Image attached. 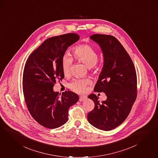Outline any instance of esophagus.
I'll return each mask as SVG.
<instances>
[{
	"label": "esophagus",
	"instance_id": "esophagus-1",
	"mask_svg": "<svg viewBox=\"0 0 158 158\" xmlns=\"http://www.w3.org/2000/svg\"><path fill=\"white\" fill-rule=\"evenodd\" d=\"M87 99V97L86 96H84V95H81L80 97V99H79V101H80V102H82V101H85L86 99Z\"/></svg>",
	"mask_w": 158,
	"mask_h": 158
}]
</instances>
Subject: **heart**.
<instances>
[{"label":"heart","mask_w":158,"mask_h":158,"mask_svg":"<svg viewBox=\"0 0 158 158\" xmlns=\"http://www.w3.org/2000/svg\"><path fill=\"white\" fill-rule=\"evenodd\" d=\"M74 56L77 60L83 63L86 66L91 69L97 64L98 56L96 51L88 45H81L77 46L74 49ZM73 57L69 54H66L62 57L61 67L63 73L64 75L69 74L72 63ZM89 83L88 80H76L70 84L73 90L79 92H85L87 85Z\"/></svg>","instance_id":"1"}]
</instances>
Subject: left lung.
Returning <instances> with one entry per match:
<instances>
[{
	"label": "left lung",
	"mask_w": 158,
	"mask_h": 158,
	"mask_svg": "<svg viewBox=\"0 0 158 158\" xmlns=\"http://www.w3.org/2000/svg\"><path fill=\"white\" fill-rule=\"evenodd\" d=\"M89 38L100 46L103 56L94 91L103 92L107 98L101 102L95 94L89 95L95 107L87 118L94 127L109 131L120 126L131 111L137 97V74L130 56L114 36L94 34Z\"/></svg>",
	"instance_id": "8db88e82"
}]
</instances>
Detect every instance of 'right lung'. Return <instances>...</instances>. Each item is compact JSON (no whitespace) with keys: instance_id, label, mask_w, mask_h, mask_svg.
Here are the masks:
<instances>
[{"instance_id":"1","label":"right lung","mask_w":158,"mask_h":158,"mask_svg":"<svg viewBox=\"0 0 158 158\" xmlns=\"http://www.w3.org/2000/svg\"><path fill=\"white\" fill-rule=\"evenodd\" d=\"M80 39L77 34H67L47 39L26 61L23 78V93L31 115L42 126L56 128L68 120L69 108L79 100L70 91H53L56 80L64 77L62 57L69 46Z\"/></svg>"}]
</instances>
